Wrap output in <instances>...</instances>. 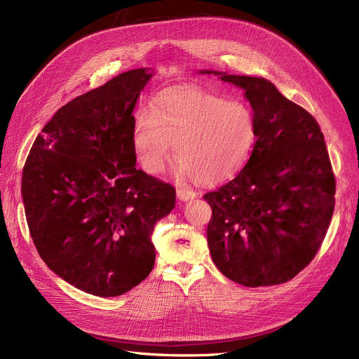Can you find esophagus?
<instances>
[{
    "label": "esophagus",
    "instance_id": "obj_1",
    "mask_svg": "<svg viewBox=\"0 0 359 359\" xmlns=\"http://www.w3.org/2000/svg\"><path fill=\"white\" fill-rule=\"evenodd\" d=\"M177 196L180 201H190L196 198V191H193L190 189H184V187H178L177 189Z\"/></svg>",
    "mask_w": 359,
    "mask_h": 359
}]
</instances>
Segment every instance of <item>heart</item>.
Masks as SVG:
<instances>
[{"mask_svg":"<svg viewBox=\"0 0 359 359\" xmlns=\"http://www.w3.org/2000/svg\"><path fill=\"white\" fill-rule=\"evenodd\" d=\"M256 140V116L247 103L193 88L161 93L153 109L136 114L132 128L135 156L147 173L165 170L175 145L177 170L199 184L236 175Z\"/></svg>","mask_w":359,"mask_h":359,"instance_id":"heart-1","label":"heart"}]
</instances>
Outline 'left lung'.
<instances>
[{
    "mask_svg": "<svg viewBox=\"0 0 359 359\" xmlns=\"http://www.w3.org/2000/svg\"><path fill=\"white\" fill-rule=\"evenodd\" d=\"M253 107L257 140L243 170L203 199L215 266L248 287L281 285L320 248L335 203V177L320 127L264 78L219 72Z\"/></svg>",
    "mask_w": 359,
    "mask_h": 359,
    "instance_id": "obj_1",
    "label": "left lung"
}]
</instances>
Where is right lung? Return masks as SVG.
<instances>
[{"mask_svg": "<svg viewBox=\"0 0 359 359\" xmlns=\"http://www.w3.org/2000/svg\"><path fill=\"white\" fill-rule=\"evenodd\" d=\"M147 69L76 97L43 127L22 172L29 233L67 283L118 297L154 266V224L175 208V189L136 169L133 109Z\"/></svg>", "mask_w": 359, "mask_h": 359, "instance_id": "obj_1", "label": "right lung"}]
</instances>
